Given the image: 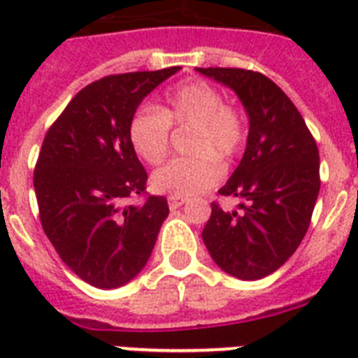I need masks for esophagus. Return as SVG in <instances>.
Listing matches in <instances>:
<instances>
[{"label":"esophagus","mask_w":358,"mask_h":358,"mask_svg":"<svg viewBox=\"0 0 358 358\" xmlns=\"http://www.w3.org/2000/svg\"><path fill=\"white\" fill-rule=\"evenodd\" d=\"M184 204H185V196H174V195L169 196V208H171V210H176V208L184 206Z\"/></svg>","instance_id":"esophagus-1"}]
</instances>
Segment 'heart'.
Returning a JSON list of instances; mask_svg holds the SVG:
<instances>
[{
    "label": "heart",
    "mask_w": 358,
    "mask_h": 358,
    "mask_svg": "<svg viewBox=\"0 0 358 358\" xmlns=\"http://www.w3.org/2000/svg\"><path fill=\"white\" fill-rule=\"evenodd\" d=\"M171 126L191 128V154L159 169L152 176V185L174 196H191L213 187L223 176L218 159L234 162L249 139V124L241 109L227 103L217 87L201 80L171 89L156 109H137L128 122L129 146L145 163L159 165L171 150Z\"/></svg>",
    "instance_id": "obj_1"
}]
</instances>
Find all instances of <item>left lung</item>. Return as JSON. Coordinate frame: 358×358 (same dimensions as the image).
Listing matches in <instances>:
<instances>
[{
	"label": "left lung",
	"instance_id": "obj_1",
	"mask_svg": "<svg viewBox=\"0 0 358 358\" xmlns=\"http://www.w3.org/2000/svg\"><path fill=\"white\" fill-rule=\"evenodd\" d=\"M196 70L234 89L249 113L243 159L219 189L243 202L236 212L212 202L202 239L223 271L243 280L264 278L294 255L310 227L322 184L316 139L267 76L221 66Z\"/></svg>",
	"mask_w": 358,
	"mask_h": 358
}]
</instances>
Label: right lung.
<instances>
[{"mask_svg":"<svg viewBox=\"0 0 358 358\" xmlns=\"http://www.w3.org/2000/svg\"><path fill=\"white\" fill-rule=\"evenodd\" d=\"M180 66L92 81L50 126L33 185L41 224L61 260L96 288H119L146 266L169 215L165 196L146 193L128 122L141 100ZM141 196V205L129 202Z\"/></svg>","mask_w":358,"mask_h":358,"instance_id":"1","label":"right lung"}]
</instances>
